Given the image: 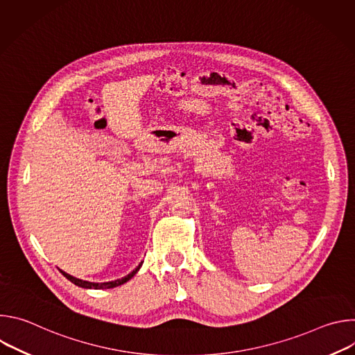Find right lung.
<instances>
[{"mask_svg": "<svg viewBox=\"0 0 355 355\" xmlns=\"http://www.w3.org/2000/svg\"><path fill=\"white\" fill-rule=\"evenodd\" d=\"M140 267H141V263H140L130 274H128L126 277H123V278H121V279L110 281V282H89V281L78 279V278H76V277H73V275H70V274H67V272H64V271H62V270H60V272H62L69 281H71V282H73L74 285H77V286L87 288V289H107V288H115V286H119V285L128 282V281H129L130 278H133V275L140 270Z\"/></svg>", "mask_w": 355, "mask_h": 355, "instance_id": "right-lung-1", "label": "right lung"}]
</instances>
